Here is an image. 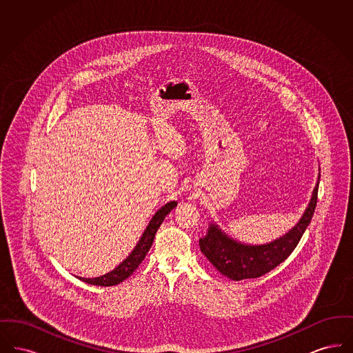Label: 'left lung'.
Listing matches in <instances>:
<instances>
[{
	"instance_id": "1",
	"label": "left lung",
	"mask_w": 353,
	"mask_h": 353,
	"mask_svg": "<svg viewBox=\"0 0 353 353\" xmlns=\"http://www.w3.org/2000/svg\"><path fill=\"white\" fill-rule=\"evenodd\" d=\"M319 181L320 172L311 200L302 217L285 235L269 243L249 245L229 236L216 222H212L209 223L206 235L200 238L202 254L222 275L230 278L232 281L258 278L275 269L294 252L303 233L310 225L318 202Z\"/></svg>"
}]
</instances>
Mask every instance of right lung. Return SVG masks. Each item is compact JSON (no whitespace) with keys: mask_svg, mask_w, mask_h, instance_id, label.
Masks as SVG:
<instances>
[{"mask_svg":"<svg viewBox=\"0 0 353 353\" xmlns=\"http://www.w3.org/2000/svg\"><path fill=\"white\" fill-rule=\"evenodd\" d=\"M177 206V201H170L165 203L164 206H161L154 216L152 217L148 226L145 228L144 233L140 236L139 242L136 243L134 250L130 252V255L119 265L118 268L101 275L97 278H82L78 276L81 281H83L88 285H103V287H108V285H119L120 282H123L124 279H127L134 270L139 268V265L143 262V259L145 258L147 252H150L154 234L159 230L160 225L163 223V221L165 219V216L172 212V209H174Z\"/></svg>","mask_w":353,"mask_h":353,"instance_id":"obj_1","label":"right lung"}]
</instances>
